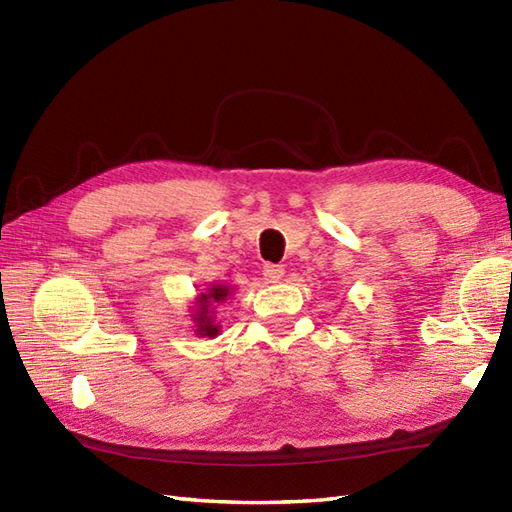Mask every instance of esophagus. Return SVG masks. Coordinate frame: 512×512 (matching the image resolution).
<instances>
[{
  "label": "esophagus",
  "mask_w": 512,
  "mask_h": 512,
  "mask_svg": "<svg viewBox=\"0 0 512 512\" xmlns=\"http://www.w3.org/2000/svg\"><path fill=\"white\" fill-rule=\"evenodd\" d=\"M281 277H284V266H279V264H266L264 266V279L268 281V284H277Z\"/></svg>",
  "instance_id": "obj_1"
}]
</instances>
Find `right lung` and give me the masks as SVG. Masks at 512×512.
<instances>
[{
  "instance_id": "1",
  "label": "right lung",
  "mask_w": 512,
  "mask_h": 512,
  "mask_svg": "<svg viewBox=\"0 0 512 512\" xmlns=\"http://www.w3.org/2000/svg\"><path fill=\"white\" fill-rule=\"evenodd\" d=\"M226 295H228V288L213 286L209 292H202V295L198 297L200 308H198V314H195V321H198V334H202V336H215L217 332H220V330H217V325H213V317L209 314L213 310H209V308H211L213 301L215 303L224 301Z\"/></svg>"
}]
</instances>
